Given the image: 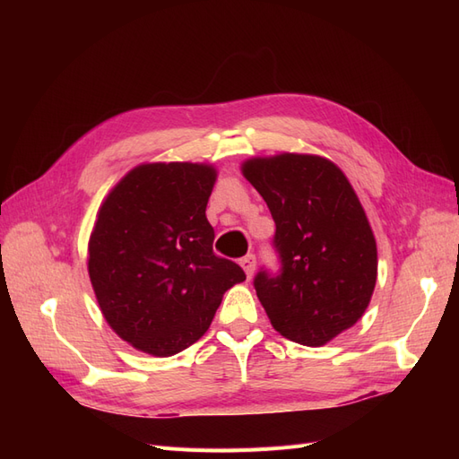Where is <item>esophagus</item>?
<instances>
[{
    "mask_svg": "<svg viewBox=\"0 0 459 459\" xmlns=\"http://www.w3.org/2000/svg\"><path fill=\"white\" fill-rule=\"evenodd\" d=\"M239 264H241V268L245 270L248 280H251L253 273H255V268H256V256H255V255H245V256L239 260Z\"/></svg>",
    "mask_w": 459,
    "mask_h": 459,
    "instance_id": "1",
    "label": "esophagus"
}]
</instances>
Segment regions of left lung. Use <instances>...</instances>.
I'll return each mask as SVG.
<instances>
[{"label": "left lung", "mask_w": 459, "mask_h": 459, "mask_svg": "<svg viewBox=\"0 0 459 459\" xmlns=\"http://www.w3.org/2000/svg\"><path fill=\"white\" fill-rule=\"evenodd\" d=\"M243 174L275 221L280 270L260 268L255 289L275 331L322 346L366 312L377 280V247L362 204L335 164L283 152L253 159Z\"/></svg>", "instance_id": "obj_1"}]
</instances>
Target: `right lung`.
Here are the masks:
<instances>
[{
  "label": "right lung",
  "instance_id": "obj_1",
  "mask_svg": "<svg viewBox=\"0 0 459 459\" xmlns=\"http://www.w3.org/2000/svg\"><path fill=\"white\" fill-rule=\"evenodd\" d=\"M216 172L191 162L137 166L108 193L88 270L108 325L152 356H172L211 327L245 272L212 251L206 203Z\"/></svg>",
  "mask_w": 459,
  "mask_h": 459
}]
</instances>
